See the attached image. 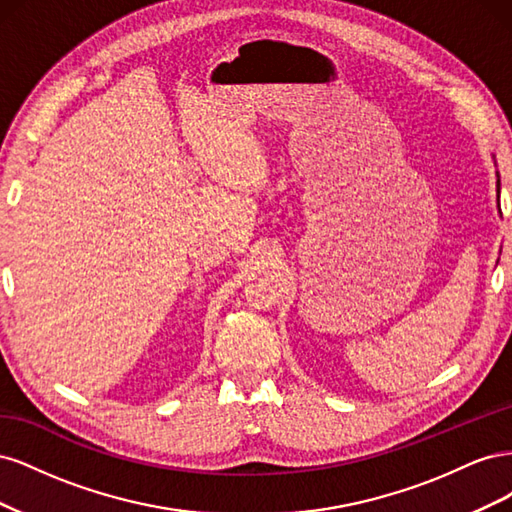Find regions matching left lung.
<instances>
[{"label":"left lung","instance_id":"obj_1","mask_svg":"<svg viewBox=\"0 0 512 512\" xmlns=\"http://www.w3.org/2000/svg\"><path fill=\"white\" fill-rule=\"evenodd\" d=\"M495 188H498V198H500V175H498V185H495Z\"/></svg>","mask_w":512,"mask_h":512}]
</instances>
